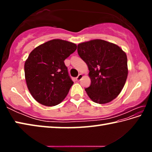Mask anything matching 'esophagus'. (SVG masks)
<instances>
[{
	"instance_id": "1",
	"label": "esophagus",
	"mask_w": 152,
	"mask_h": 152,
	"mask_svg": "<svg viewBox=\"0 0 152 152\" xmlns=\"http://www.w3.org/2000/svg\"><path fill=\"white\" fill-rule=\"evenodd\" d=\"M82 77H83V75H82V74H80L79 75L76 77V80H77V81H80V80L82 79Z\"/></svg>"
}]
</instances>
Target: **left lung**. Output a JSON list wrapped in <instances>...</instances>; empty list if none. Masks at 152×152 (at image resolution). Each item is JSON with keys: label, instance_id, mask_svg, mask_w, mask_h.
Wrapping results in <instances>:
<instances>
[{"label": "left lung", "instance_id": "left-lung-1", "mask_svg": "<svg viewBox=\"0 0 152 152\" xmlns=\"http://www.w3.org/2000/svg\"><path fill=\"white\" fill-rule=\"evenodd\" d=\"M78 53L89 70L91 86L85 88L92 101L105 104L115 99L127 78V58L114 43L94 39L79 43Z\"/></svg>", "mask_w": 152, "mask_h": 152}]
</instances>
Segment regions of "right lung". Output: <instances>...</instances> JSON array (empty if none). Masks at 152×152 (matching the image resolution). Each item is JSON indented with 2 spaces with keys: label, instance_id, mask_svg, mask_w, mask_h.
I'll list each match as a JSON object with an SVG mask.
<instances>
[{
  "label": "right lung",
  "instance_id": "add662e5",
  "mask_svg": "<svg viewBox=\"0 0 152 152\" xmlns=\"http://www.w3.org/2000/svg\"><path fill=\"white\" fill-rule=\"evenodd\" d=\"M77 48L62 39L48 41L35 48L25 63V80L35 101L56 106L65 99L74 84L64 60Z\"/></svg>",
  "mask_w": 152,
  "mask_h": 152
}]
</instances>
